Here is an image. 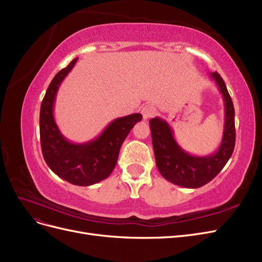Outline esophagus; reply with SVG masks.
I'll return each mask as SVG.
<instances>
[{"mask_svg": "<svg viewBox=\"0 0 262 262\" xmlns=\"http://www.w3.org/2000/svg\"><path fill=\"white\" fill-rule=\"evenodd\" d=\"M141 114L143 119L148 120L150 117H152L156 114V107L152 104H146L143 105L141 108Z\"/></svg>", "mask_w": 262, "mask_h": 262, "instance_id": "esophagus-1", "label": "esophagus"}]
</instances>
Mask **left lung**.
Instances as JSON below:
<instances>
[{
    "label": "left lung",
    "instance_id": "obj_1",
    "mask_svg": "<svg viewBox=\"0 0 262 262\" xmlns=\"http://www.w3.org/2000/svg\"><path fill=\"white\" fill-rule=\"evenodd\" d=\"M224 100L223 136L215 152L205 157L186 152L174 138L173 129L160 117L149 121L158 170L164 179L177 186L198 188L221 172L235 147V111L233 101L220 74L210 73Z\"/></svg>",
    "mask_w": 262,
    "mask_h": 262
}]
</instances>
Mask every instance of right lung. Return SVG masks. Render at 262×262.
I'll use <instances>...</instances> for the list:
<instances>
[{"mask_svg": "<svg viewBox=\"0 0 262 262\" xmlns=\"http://www.w3.org/2000/svg\"><path fill=\"white\" fill-rule=\"evenodd\" d=\"M77 60L58 72L47 89L40 107V142L46 163L58 177L77 186H90L112 173L122 143L142 115L134 113L112 121L94 140H67L55 123L53 108L57 90Z\"/></svg>", "mask_w": 262, "mask_h": 262, "instance_id": "1", "label": "right lung"}]
</instances>
